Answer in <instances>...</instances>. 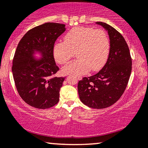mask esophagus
I'll return each instance as SVG.
<instances>
[{
    "label": "esophagus",
    "mask_w": 148,
    "mask_h": 148,
    "mask_svg": "<svg viewBox=\"0 0 148 148\" xmlns=\"http://www.w3.org/2000/svg\"><path fill=\"white\" fill-rule=\"evenodd\" d=\"M77 78H78V80H81L82 77H81V76H78Z\"/></svg>",
    "instance_id": "esophagus-1"
}]
</instances>
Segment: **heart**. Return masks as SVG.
I'll return each instance as SVG.
<instances>
[{"label":"heart","mask_w":148,"mask_h":148,"mask_svg":"<svg viewBox=\"0 0 148 148\" xmlns=\"http://www.w3.org/2000/svg\"><path fill=\"white\" fill-rule=\"evenodd\" d=\"M110 40L105 31L91 27H77L68 31L64 42H56L52 47L54 59L59 64H66L76 52L78 59L63 68L65 74L80 75L89 70H100L109 55Z\"/></svg>","instance_id":"b5f03b06"}]
</instances>
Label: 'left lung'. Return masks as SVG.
Returning <instances> with one entry per match:
<instances>
[{
  "mask_svg": "<svg viewBox=\"0 0 148 148\" xmlns=\"http://www.w3.org/2000/svg\"><path fill=\"white\" fill-rule=\"evenodd\" d=\"M96 24L107 31L111 44L109 55L102 70L79 80L78 92L84 104L100 109L113 105L122 96L131 74L132 59L121 33L104 22Z\"/></svg>",
  "mask_w": 148,
  "mask_h": 148,
  "instance_id": "obj_1",
  "label": "left lung"
}]
</instances>
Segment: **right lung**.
<instances>
[{
  "label": "right lung",
  "mask_w": 148,
  "mask_h": 148,
  "mask_svg": "<svg viewBox=\"0 0 148 148\" xmlns=\"http://www.w3.org/2000/svg\"><path fill=\"white\" fill-rule=\"evenodd\" d=\"M63 24L47 22L29 30L17 46L12 73L17 91L26 103L45 109L59 100L65 77H54L59 70L52 55L57 39L65 32ZM35 52L42 57H34Z\"/></svg>",
  "instance_id": "obj_1"
}]
</instances>
